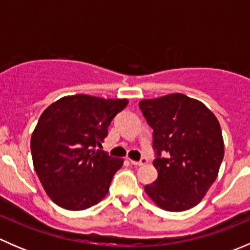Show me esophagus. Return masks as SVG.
Returning <instances> with one entry per match:
<instances>
[{"instance_id":"esophagus-1","label":"esophagus","mask_w":250,"mask_h":250,"mask_svg":"<svg viewBox=\"0 0 250 250\" xmlns=\"http://www.w3.org/2000/svg\"><path fill=\"white\" fill-rule=\"evenodd\" d=\"M130 163H132L133 166H137V167H140V166L146 165V163H147V160H146V158H141L140 161H133V160H130Z\"/></svg>"}]
</instances>
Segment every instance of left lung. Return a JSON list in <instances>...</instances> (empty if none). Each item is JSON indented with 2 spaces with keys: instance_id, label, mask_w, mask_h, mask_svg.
<instances>
[{
  "instance_id": "obj_1",
  "label": "left lung",
  "mask_w": 250,
  "mask_h": 250,
  "mask_svg": "<svg viewBox=\"0 0 250 250\" xmlns=\"http://www.w3.org/2000/svg\"><path fill=\"white\" fill-rule=\"evenodd\" d=\"M139 107L153 129L158 176L145 192L160 208L183 211L197 206L218 176L224 139L218 118L200 100L181 93L143 99ZM167 153L161 158L160 152Z\"/></svg>"
}]
</instances>
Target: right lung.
Instances as JSON below:
<instances>
[{
	"mask_svg": "<svg viewBox=\"0 0 250 250\" xmlns=\"http://www.w3.org/2000/svg\"><path fill=\"white\" fill-rule=\"evenodd\" d=\"M127 104V99L77 94L60 98L42 112L31 135L32 162L55 204L83 210L107 195L123 160L95 146L102 145L111 121Z\"/></svg>",
	"mask_w": 250,
	"mask_h": 250,
	"instance_id": "add662e5",
	"label": "right lung"
}]
</instances>
